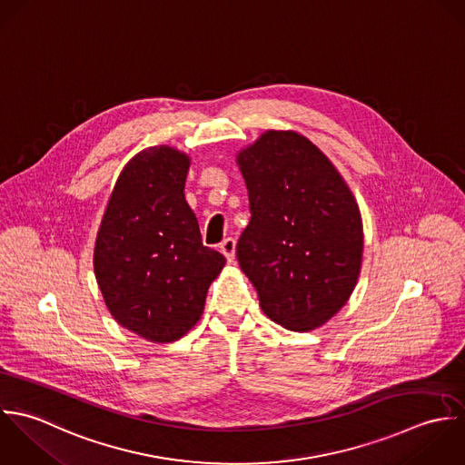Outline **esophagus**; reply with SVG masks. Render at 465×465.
I'll return each instance as SVG.
<instances>
[{
	"label": "esophagus",
	"mask_w": 465,
	"mask_h": 465,
	"mask_svg": "<svg viewBox=\"0 0 465 465\" xmlns=\"http://www.w3.org/2000/svg\"><path fill=\"white\" fill-rule=\"evenodd\" d=\"M221 252H223V255L226 257V261L228 262H233V259H235V241L232 239V237H228V239H224L223 242H221Z\"/></svg>",
	"instance_id": "1"
}]
</instances>
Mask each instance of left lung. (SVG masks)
<instances>
[{
	"label": "left lung",
	"mask_w": 465,
	"mask_h": 465,
	"mask_svg": "<svg viewBox=\"0 0 465 465\" xmlns=\"http://www.w3.org/2000/svg\"><path fill=\"white\" fill-rule=\"evenodd\" d=\"M252 219L237 261L268 318L307 332L351 298L361 272L360 206L332 162L296 131L262 133L237 154Z\"/></svg>",
	"instance_id": "obj_1"
}]
</instances>
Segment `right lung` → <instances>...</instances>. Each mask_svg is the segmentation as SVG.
I'll list each match as a JSON object with an SVG mask.
<instances>
[{"instance_id":"obj_1","label":"right lung","mask_w":465,"mask_h":465,"mask_svg":"<svg viewBox=\"0 0 465 465\" xmlns=\"http://www.w3.org/2000/svg\"><path fill=\"white\" fill-rule=\"evenodd\" d=\"M188 169L190 156L169 145L131 158L94 241V277L109 312L153 343L176 341L199 322L226 264L201 242L183 192Z\"/></svg>"}]
</instances>
